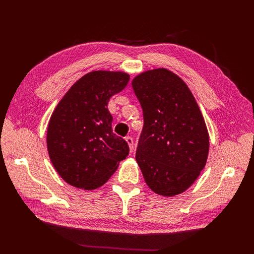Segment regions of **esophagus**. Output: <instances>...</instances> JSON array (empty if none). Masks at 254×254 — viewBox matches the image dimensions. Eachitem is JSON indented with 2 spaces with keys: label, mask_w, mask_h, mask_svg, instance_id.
<instances>
[{
  "label": "esophagus",
  "mask_w": 254,
  "mask_h": 254,
  "mask_svg": "<svg viewBox=\"0 0 254 254\" xmlns=\"http://www.w3.org/2000/svg\"><path fill=\"white\" fill-rule=\"evenodd\" d=\"M126 141H127V145H128V147H130V150L132 152L133 148H134V141H133V138H132L131 136H127V137H126Z\"/></svg>",
  "instance_id": "obj_1"
}]
</instances>
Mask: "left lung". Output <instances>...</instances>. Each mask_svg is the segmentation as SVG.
<instances>
[{"label": "left lung", "instance_id": "obj_1", "mask_svg": "<svg viewBox=\"0 0 254 254\" xmlns=\"http://www.w3.org/2000/svg\"><path fill=\"white\" fill-rule=\"evenodd\" d=\"M144 126L135 158L155 193L174 196L197 179L206 164V124L191 90L166 68L143 72L132 80Z\"/></svg>", "mask_w": 254, "mask_h": 254}]
</instances>
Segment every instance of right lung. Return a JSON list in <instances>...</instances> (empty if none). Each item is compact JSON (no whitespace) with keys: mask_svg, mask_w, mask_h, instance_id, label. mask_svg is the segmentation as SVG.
Wrapping results in <instances>:
<instances>
[{"mask_svg":"<svg viewBox=\"0 0 254 254\" xmlns=\"http://www.w3.org/2000/svg\"><path fill=\"white\" fill-rule=\"evenodd\" d=\"M130 75L94 71L80 77L50 118L47 147L62 179L75 188L95 190L115 174L130 152L126 139L112 132L108 101L126 88Z\"/></svg>","mask_w":254,"mask_h":254,"instance_id":"right-lung-1","label":"right lung"}]
</instances>
